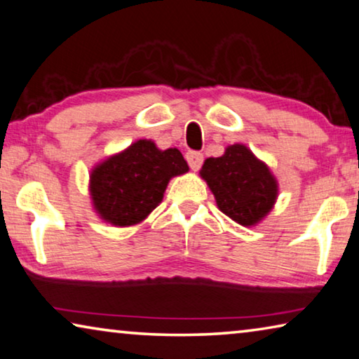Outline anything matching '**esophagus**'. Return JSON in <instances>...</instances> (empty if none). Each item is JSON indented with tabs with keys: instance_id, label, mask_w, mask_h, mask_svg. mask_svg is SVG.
I'll return each mask as SVG.
<instances>
[{
	"instance_id": "esophagus-1",
	"label": "esophagus",
	"mask_w": 359,
	"mask_h": 359,
	"mask_svg": "<svg viewBox=\"0 0 359 359\" xmlns=\"http://www.w3.org/2000/svg\"><path fill=\"white\" fill-rule=\"evenodd\" d=\"M187 161H189V166L191 170H200L201 164H203V153H198V151H189L187 153Z\"/></svg>"
}]
</instances>
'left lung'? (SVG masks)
<instances>
[{"label": "left lung", "mask_w": 359, "mask_h": 359, "mask_svg": "<svg viewBox=\"0 0 359 359\" xmlns=\"http://www.w3.org/2000/svg\"><path fill=\"white\" fill-rule=\"evenodd\" d=\"M217 208L243 226H255L278 200V180L270 168L243 144H233L219 158H208L200 170Z\"/></svg>", "instance_id": "8db88e82"}]
</instances>
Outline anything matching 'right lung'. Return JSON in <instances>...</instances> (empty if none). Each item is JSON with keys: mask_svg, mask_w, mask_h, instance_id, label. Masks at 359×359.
Returning a JSON list of instances; mask_svg holds the SVG:
<instances>
[{"mask_svg": "<svg viewBox=\"0 0 359 359\" xmlns=\"http://www.w3.org/2000/svg\"><path fill=\"white\" fill-rule=\"evenodd\" d=\"M185 172L189 164L177 149L159 150L153 140H135L90 169L94 212L113 226L139 225L163 201L169 180Z\"/></svg>", "mask_w": 359, "mask_h": 359, "instance_id": "obj_1", "label": "right lung"}]
</instances>
